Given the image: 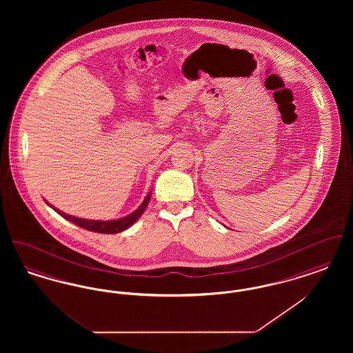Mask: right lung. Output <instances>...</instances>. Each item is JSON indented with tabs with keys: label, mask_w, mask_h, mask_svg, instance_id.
<instances>
[{
	"label": "right lung",
	"mask_w": 353,
	"mask_h": 353,
	"mask_svg": "<svg viewBox=\"0 0 353 353\" xmlns=\"http://www.w3.org/2000/svg\"><path fill=\"white\" fill-rule=\"evenodd\" d=\"M151 196L152 190L151 192H148V194L145 196L144 201L141 202V205H140L134 212H132L131 214H128V216H125V217H121V219H111V221H99V219H79V217H74V216H70V214L63 213L62 210L57 209L55 206H52V205L46 201V200H45V201H46V203L50 206L51 209H54L59 216H62L63 219H66L68 221H70V222L75 223L77 226H81V228H83L85 230L97 232V233H101V234H115V233H120V232L128 229L130 226L134 225L137 219L141 217V214L144 213L145 208L148 206V202L151 200Z\"/></svg>",
	"instance_id": "add662e5"
}]
</instances>
